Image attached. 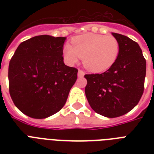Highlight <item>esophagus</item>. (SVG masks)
I'll return each instance as SVG.
<instances>
[{"label":"esophagus","instance_id":"esophagus-1","mask_svg":"<svg viewBox=\"0 0 154 154\" xmlns=\"http://www.w3.org/2000/svg\"><path fill=\"white\" fill-rule=\"evenodd\" d=\"M77 75H78V77H84L85 72H84V71H83V70L79 69V70H78V73H77Z\"/></svg>","mask_w":154,"mask_h":154}]
</instances>
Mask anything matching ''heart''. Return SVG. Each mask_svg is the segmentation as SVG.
Returning <instances> with one entry per match:
<instances>
[{"label": "heart", "instance_id": "heart-1", "mask_svg": "<svg viewBox=\"0 0 154 154\" xmlns=\"http://www.w3.org/2000/svg\"><path fill=\"white\" fill-rule=\"evenodd\" d=\"M120 53V44L116 37L95 33H86L73 37L71 45L64 49L66 62L73 65L83 58L86 69L92 72H103L114 65Z\"/></svg>", "mask_w": 154, "mask_h": 154}]
</instances>
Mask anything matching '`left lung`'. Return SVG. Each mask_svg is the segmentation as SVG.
<instances>
[{
    "mask_svg": "<svg viewBox=\"0 0 154 154\" xmlns=\"http://www.w3.org/2000/svg\"><path fill=\"white\" fill-rule=\"evenodd\" d=\"M120 44L114 65L102 73L85 74V89L91 108L112 118L132 110L144 92L146 61L139 45L126 36L112 32Z\"/></svg>",
    "mask_w": 154,
    "mask_h": 154,
    "instance_id": "8db88e82",
    "label": "left lung"
}]
</instances>
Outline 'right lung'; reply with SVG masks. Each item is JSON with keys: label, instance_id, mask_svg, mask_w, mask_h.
<instances>
[{"label": "right lung", "instance_id": "add662e5", "mask_svg": "<svg viewBox=\"0 0 154 154\" xmlns=\"http://www.w3.org/2000/svg\"><path fill=\"white\" fill-rule=\"evenodd\" d=\"M66 37L36 36L21 42L8 65V90L14 105L32 118L60 111L77 81L78 69L65 65Z\"/></svg>", "mask_w": 154, "mask_h": 154}]
</instances>
